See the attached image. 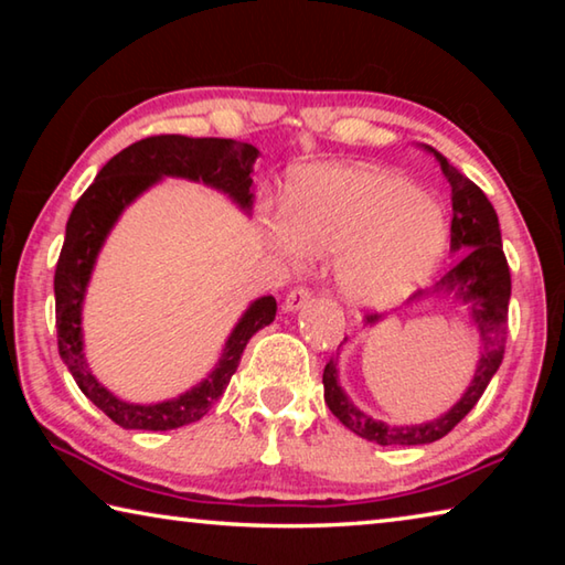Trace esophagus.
<instances>
[{
	"mask_svg": "<svg viewBox=\"0 0 565 565\" xmlns=\"http://www.w3.org/2000/svg\"><path fill=\"white\" fill-rule=\"evenodd\" d=\"M309 299H311L309 286H294V289H291L289 294H286L284 309H286V311H299L303 303H309Z\"/></svg>",
	"mask_w": 565,
	"mask_h": 565,
	"instance_id": "esophagus-1",
	"label": "esophagus"
}]
</instances>
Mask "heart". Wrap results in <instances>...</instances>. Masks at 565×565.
I'll list each match as a JSON object with an SVG mask.
<instances>
[{"mask_svg": "<svg viewBox=\"0 0 565 565\" xmlns=\"http://www.w3.org/2000/svg\"><path fill=\"white\" fill-rule=\"evenodd\" d=\"M286 254H339L337 281L349 301L386 306L424 284L444 259L448 218L414 181L379 167H311L296 177L284 216L266 218Z\"/></svg>", "mask_w": 565, "mask_h": 565, "instance_id": "heart-1", "label": "heart"}]
</instances>
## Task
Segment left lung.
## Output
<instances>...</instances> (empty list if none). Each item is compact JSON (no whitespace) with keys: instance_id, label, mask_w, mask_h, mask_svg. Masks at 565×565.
Returning a JSON list of instances; mask_svg holds the SVG:
<instances>
[{"instance_id":"8db88e82","label":"left lung","mask_w":565,"mask_h":565,"mask_svg":"<svg viewBox=\"0 0 565 565\" xmlns=\"http://www.w3.org/2000/svg\"><path fill=\"white\" fill-rule=\"evenodd\" d=\"M426 154H434L444 169V177L451 184V248L456 262L451 264L441 279L436 281L434 294H454L471 311L473 323L481 331L483 351L478 359L476 374L461 401L446 411L441 418L428 420L420 426H388L363 414L343 394L337 381V361L329 359L323 369V401L343 426L366 441L379 446H424L444 438L448 431L461 424L463 416L471 411L478 398L483 396L486 386L491 384L495 371H499L505 351V333H509V299H511V271L505 262L501 228L495 209L481 189L461 171L451 167L446 157L438 154L434 147L420 145ZM379 313H366L369 327L376 323Z\"/></svg>"}]
</instances>
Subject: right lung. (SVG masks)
Listing matches in <instances>:
<instances>
[{
    "mask_svg": "<svg viewBox=\"0 0 565 565\" xmlns=\"http://www.w3.org/2000/svg\"><path fill=\"white\" fill-rule=\"evenodd\" d=\"M256 157H259V149L246 141L157 134V137H147L121 149L117 157L109 159L72 209L54 271L56 347H60V356L82 394L121 428L169 431V428L194 424L202 418L226 391L248 339L274 321L276 299L262 296L259 301L248 306L226 341L218 366L196 388L154 406L127 404L109 394L92 376L82 351V299L104 238L124 212V206H129L141 191L157 184L161 177L204 181L209 186L222 189L242 209H248L252 206V171Z\"/></svg>",
    "mask_w": 565,
    "mask_h": 565,
    "instance_id": "right-lung-1",
    "label": "right lung"
}]
</instances>
